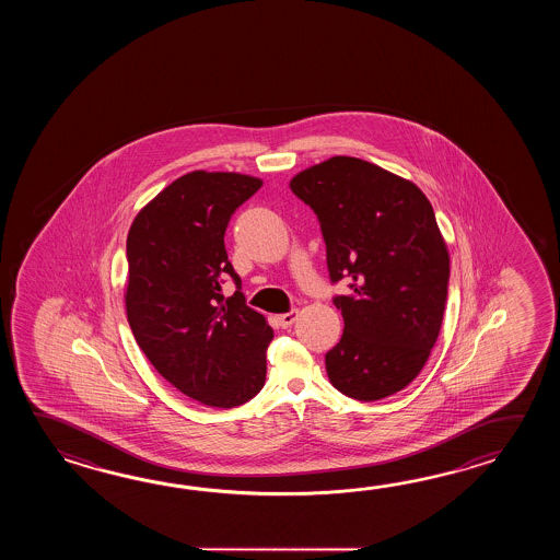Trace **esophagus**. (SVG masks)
<instances>
[{"label": "esophagus", "instance_id": "1", "mask_svg": "<svg viewBox=\"0 0 560 560\" xmlns=\"http://www.w3.org/2000/svg\"><path fill=\"white\" fill-rule=\"evenodd\" d=\"M298 318V310H292V312H285V314H280L276 320H278V324L282 326V328H290L294 322H296Z\"/></svg>", "mask_w": 560, "mask_h": 560}]
</instances>
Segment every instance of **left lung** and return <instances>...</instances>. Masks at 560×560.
<instances>
[{
    "label": "left lung",
    "instance_id": "left-lung-1",
    "mask_svg": "<svg viewBox=\"0 0 560 560\" xmlns=\"http://www.w3.org/2000/svg\"><path fill=\"white\" fill-rule=\"evenodd\" d=\"M290 188L320 220L345 332L326 354L340 393L372 402L400 393L424 369L441 334L451 256L415 182L360 158L334 155L298 172Z\"/></svg>",
    "mask_w": 560,
    "mask_h": 560
}]
</instances>
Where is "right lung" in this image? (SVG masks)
Wrapping results in <instances>:
<instances>
[{"instance_id":"obj_1","label":"right lung","mask_w":560,"mask_h":560,"mask_svg":"<svg viewBox=\"0 0 560 560\" xmlns=\"http://www.w3.org/2000/svg\"><path fill=\"white\" fill-rule=\"evenodd\" d=\"M262 179L196 170L143 206L128 232L126 314L143 354L179 393L234 408L262 390L272 328L244 294L224 298V234Z\"/></svg>"}]
</instances>
